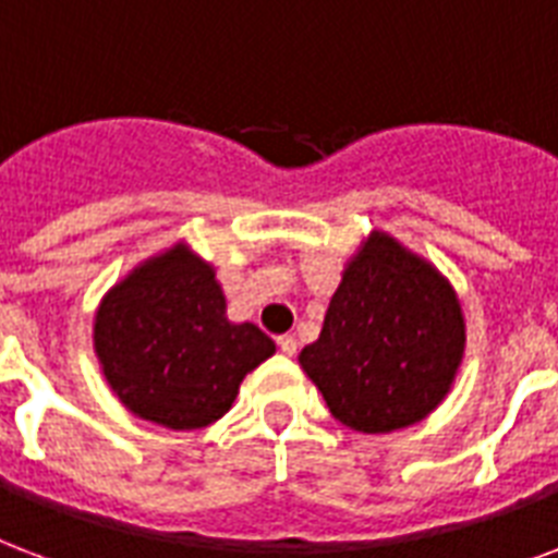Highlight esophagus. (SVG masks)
Wrapping results in <instances>:
<instances>
[{
	"label": "esophagus",
	"mask_w": 558,
	"mask_h": 558,
	"mask_svg": "<svg viewBox=\"0 0 558 558\" xmlns=\"http://www.w3.org/2000/svg\"><path fill=\"white\" fill-rule=\"evenodd\" d=\"M278 348L280 351H283V354L287 356H292L298 351V339L295 336H289V333H283V336H278Z\"/></svg>",
	"instance_id": "obj_1"
}]
</instances>
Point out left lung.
I'll return each mask as SVG.
<instances>
[{
	"label": "left lung",
	"instance_id": "obj_1",
	"mask_svg": "<svg viewBox=\"0 0 558 558\" xmlns=\"http://www.w3.org/2000/svg\"><path fill=\"white\" fill-rule=\"evenodd\" d=\"M462 345L453 289L392 236L374 233L342 275L301 365L336 421L360 433H392L439 407Z\"/></svg>",
	"mask_w": 558,
	"mask_h": 558
}]
</instances>
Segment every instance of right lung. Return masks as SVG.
<instances>
[{
    "label": "right lung",
    "mask_w": 558,
    "mask_h": 558,
    "mask_svg": "<svg viewBox=\"0 0 558 558\" xmlns=\"http://www.w3.org/2000/svg\"><path fill=\"white\" fill-rule=\"evenodd\" d=\"M93 339L119 401L172 430L222 418L242 377L275 354L260 327L225 318L213 269L181 245L110 289Z\"/></svg>",
    "instance_id": "obj_1"
}]
</instances>
